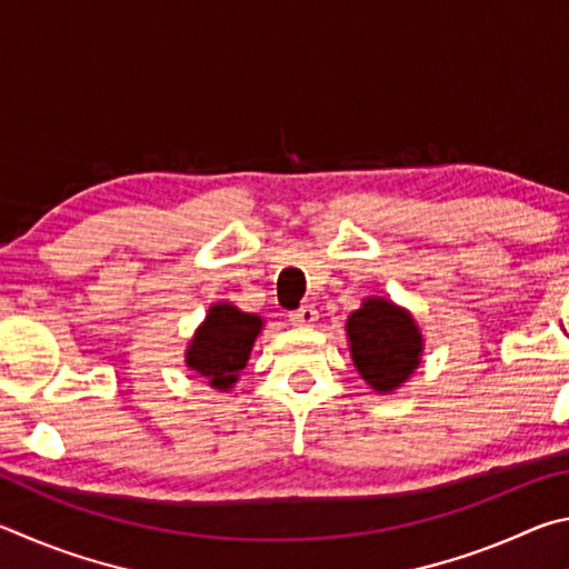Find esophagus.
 <instances>
[{
	"instance_id": "obj_1",
	"label": "esophagus",
	"mask_w": 569,
	"mask_h": 569,
	"mask_svg": "<svg viewBox=\"0 0 569 569\" xmlns=\"http://www.w3.org/2000/svg\"><path fill=\"white\" fill-rule=\"evenodd\" d=\"M287 317H290L292 325H300V327H312L317 320H320V315H317L315 305L297 307V310H292Z\"/></svg>"
}]
</instances>
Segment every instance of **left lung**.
<instances>
[{"label": "left lung", "mask_w": 569, "mask_h": 569, "mask_svg": "<svg viewBox=\"0 0 569 569\" xmlns=\"http://www.w3.org/2000/svg\"><path fill=\"white\" fill-rule=\"evenodd\" d=\"M347 337L357 372L375 392L397 390L420 367V327L410 312L382 297H370L350 315Z\"/></svg>", "instance_id": "8db88e82"}]
</instances>
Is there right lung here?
Returning a JSON list of instances; mask_svg holds the SVG:
<instances>
[{"label": "right lung", "instance_id": "add662e5", "mask_svg": "<svg viewBox=\"0 0 569 569\" xmlns=\"http://www.w3.org/2000/svg\"><path fill=\"white\" fill-rule=\"evenodd\" d=\"M262 330V317L237 310L234 305L219 302L207 312L187 350V367L204 377L209 387L227 392L237 382Z\"/></svg>", "mask_w": 569, "mask_h": 569}]
</instances>
